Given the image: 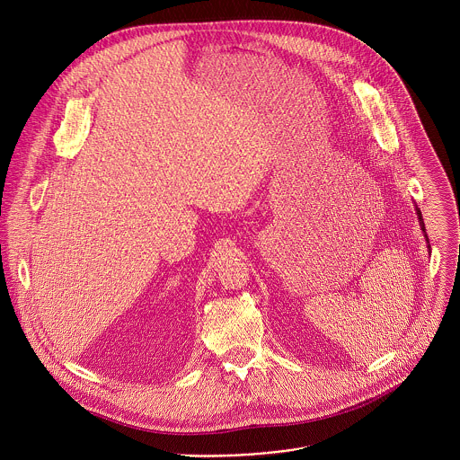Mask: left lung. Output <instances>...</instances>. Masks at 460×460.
<instances>
[{
	"label": "left lung",
	"instance_id": "8db88e82",
	"mask_svg": "<svg viewBox=\"0 0 460 460\" xmlns=\"http://www.w3.org/2000/svg\"><path fill=\"white\" fill-rule=\"evenodd\" d=\"M418 217H420V223H421V228H423V232H425V223H423V216H421V212L418 210ZM425 235H427V232H425ZM427 241H429V237H427ZM429 248H430V244H429Z\"/></svg>",
	"mask_w": 460,
	"mask_h": 460
}]
</instances>
